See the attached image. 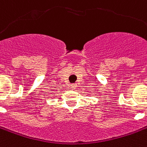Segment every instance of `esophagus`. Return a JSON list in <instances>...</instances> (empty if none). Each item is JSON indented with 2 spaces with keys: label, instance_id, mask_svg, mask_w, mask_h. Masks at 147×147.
<instances>
[{
  "label": "esophagus",
  "instance_id": "esophagus-1",
  "mask_svg": "<svg viewBox=\"0 0 147 147\" xmlns=\"http://www.w3.org/2000/svg\"><path fill=\"white\" fill-rule=\"evenodd\" d=\"M76 87H77V86H76V84H71V89H76Z\"/></svg>",
  "mask_w": 147,
  "mask_h": 147
}]
</instances>
